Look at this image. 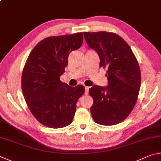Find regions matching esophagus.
Returning <instances> with one entry per match:
<instances>
[{"instance_id": "34e87169", "label": "esophagus", "mask_w": 161, "mask_h": 161, "mask_svg": "<svg viewBox=\"0 0 161 161\" xmlns=\"http://www.w3.org/2000/svg\"><path fill=\"white\" fill-rule=\"evenodd\" d=\"M89 86H85V94H88L89 93Z\"/></svg>"}]
</instances>
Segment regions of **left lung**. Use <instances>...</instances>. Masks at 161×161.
<instances>
[{"instance_id": "left-lung-1", "label": "left lung", "mask_w": 161, "mask_h": 161, "mask_svg": "<svg viewBox=\"0 0 161 161\" xmlns=\"http://www.w3.org/2000/svg\"><path fill=\"white\" fill-rule=\"evenodd\" d=\"M83 33L89 47L99 54L100 67L107 69L108 86L94 85L89 90L94 100L92 116L103 126L121 123L137 102L141 81L138 62L119 35L105 31Z\"/></svg>"}]
</instances>
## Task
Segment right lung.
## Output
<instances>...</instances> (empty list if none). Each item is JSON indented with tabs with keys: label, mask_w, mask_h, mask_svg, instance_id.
I'll list each match as a JSON object with an SVG mask.
<instances>
[{
	"label": "right lung",
	"mask_w": 161,
	"mask_h": 161,
	"mask_svg": "<svg viewBox=\"0 0 161 161\" xmlns=\"http://www.w3.org/2000/svg\"><path fill=\"white\" fill-rule=\"evenodd\" d=\"M82 42V32L48 37L29 54L22 74V91L32 114L45 126L59 129L72 122L85 89L80 84L69 86L60 81V76L69 54Z\"/></svg>",
	"instance_id": "obj_1"
}]
</instances>
